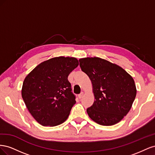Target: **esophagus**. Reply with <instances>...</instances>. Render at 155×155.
Here are the masks:
<instances>
[{
	"instance_id": "esophagus-1",
	"label": "esophagus",
	"mask_w": 155,
	"mask_h": 155,
	"mask_svg": "<svg viewBox=\"0 0 155 155\" xmlns=\"http://www.w3.org/2000/svg\"><path fill=\"white\" fill-rule=\"evenodd\" d=\"M83 94H84L83 92H81V94H79L78 95V97L79 98V99H81V98L83 96Z\"/></svg>"
}]
</instances>
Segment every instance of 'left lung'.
I'll return each mask as SVG.
<instances>
[{"mask_svg":"<svg viewBox=\"0 0 155 155\" xmlns=\"http://www.w3.org/2000/svg\"><path fill=\"white\" fill-rule=\"evenodd\" d=\"M79 61L81 70L91 79L95 99L87 109L88 116L101 125L120 122L129 112L137 95L133 77L119 65L100 58Z\"/></svg>","mask_w":155,"mask_h":155,"instance_id":"left-lung-1","label":"left lung"}]
</instances>
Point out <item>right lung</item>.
<instances>
[{"label": "right lung", "instance_id": "1", "mask_svg": "<svg viewBox=\"0 0 155 155\" xmlns=\"http://www.w3.org/2000/svg\"><path fill=\"white\" fill-rule=\"evenodd\" d=\"M78 65L76 58L55 57L41 63L25 78L22 97L41 125L54 127L67 120L76 102L68 76Z\"/></svg>", "mask_w": 155, "mask_h": 155}]
</instances>
